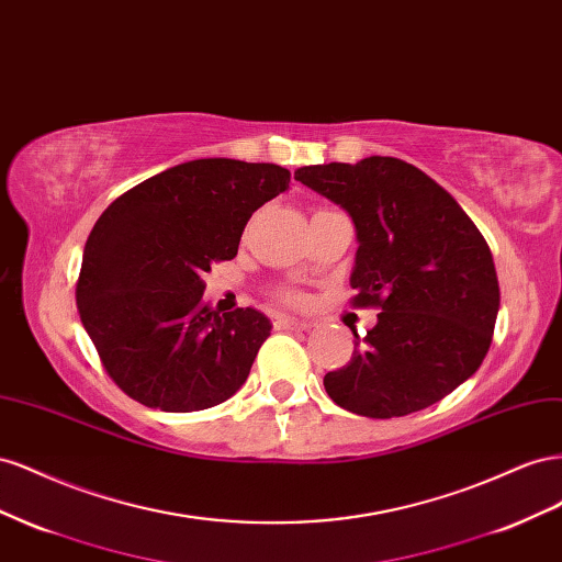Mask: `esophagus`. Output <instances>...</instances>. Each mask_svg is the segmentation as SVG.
Segmentation results:
<instances>
[{"instance_id":"34e87169","label":"esophagus","mask_w":562,"mask_h":562,"mask_svg":"<svg viewBox=\"0 0 562 562\" xmlns=\"http://www.w3.org/2000/svg\"><path fill=\"white\" fill-rule=\"evenodd\" d=\"M276 327H280V329H296V331H303V329H311V323H306V319H296V317L280 315V317H276Z\"/></svg>"}]
</instances>
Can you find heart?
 <instances>
[{
	"label": "heart",
	"instance_id": "b5f03b06",
	"mask_svg": "<svg viewBox=\"0 0 562 562\" xmlns=\"http://www.w3.org/2000/svg\"><path fill=\"white\" fill-rule=\"evenodd\" d=\"M282 301L286 303H303V296L296 292H282Z\"/></svg>",
	"mask_w": 562,
	"mask_h": 562
}]
</instances>
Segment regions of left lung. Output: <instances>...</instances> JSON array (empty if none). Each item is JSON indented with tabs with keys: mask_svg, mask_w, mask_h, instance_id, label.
Returning <instances> with one entry per match:
<instances>
[{
	"mask_svg": "<svg viewBox=\"0 0 562 562\" xmlns=\"http://www.w3.org/2000/svg\"><path fill=\"white\" fill-rule=\"evenodd\" d=\"M294 179L356 223V308H379L346 367L325 376L336 405L391 419L436 405L483 364L499 311L492 251L457 200L397 157L296 169Z\"/></svg>",
	"mask_w": 562,
	"mask_h": 562,
	"instance_id": "8db88e82",
	"label": "left lung"
}]
</instances>
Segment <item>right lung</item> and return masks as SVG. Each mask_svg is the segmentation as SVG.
Here are the masks:
<instances>
[{
  "instance_id": "right-lung-1",
  "label": "right lung",
  "mask_w": 562,
  "mask_h": 562,
  "mask_svg": "<svg viewBox=\"0 0 562 562\" xmlns=\"http://www.w3.org/2000/svg\"><path fill=\"white\" fill-rule=\"evenodd\" d=\"M278 165L212 157L134 186L95 221L77 308L108 376L140 405L198 412L247 381L270 319L206 306L204 272L231 261L251 214L290 188Z\"/></svg>"
}]
</instances>
